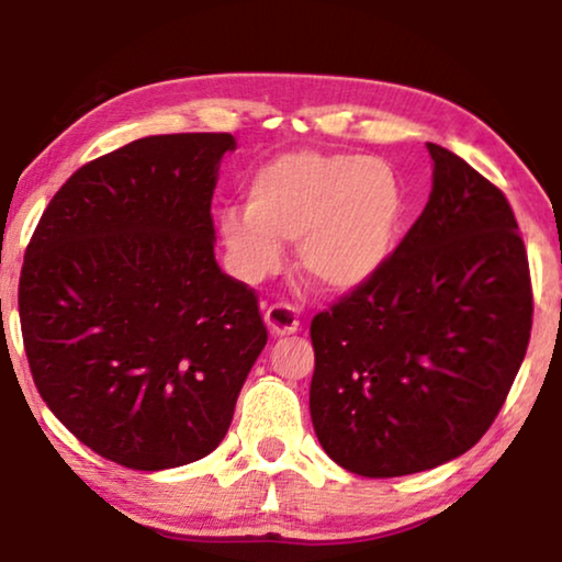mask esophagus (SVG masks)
<instances>
[{
  "label": "esophagus",
  "instance_id": "obj_1",
  "mask_svg": "<svg viewBox=\"0 0 562 562\" xmlns=\"http://www.w3.org/2000/svg\"><path fill=\"white\" fill-rule=\"evenodd\" d=\"M265 322L274 337L295 334L297 326H301V318H297V308L293 303H272L265 311Z\"/></svg>",
  "mask_w": 562,
  "mask_h": 562
}]
</instances>
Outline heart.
I'll return each instance as SVG.
<instances>
[{
  "label": "heart",
  "mask_w": 562,
  "mask_h": 562,
  "mask_svg": "<svg viewBox=\"0 0 562 562\" xmlns=\"http://www.w3.org/2000/svg\"><path fill=\"white\" fill-rule=\"evenodd\" d=\"M246 196L248 207L217 217L238 274L261 282L282 267V244L297 240L305 274L329 290L366 285L386 267L407 210L396 170L352 153L280 155L251 176Z\"/></svg>",
  "instance_id": "heart-1"
}]
</instances>
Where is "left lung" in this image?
<instances>
[{
  "mask_svg": "<svg viewBox=\"0 0 562 562\" xmlns=\"http://www.w3.org/2000/svg\"><path fill=\"white\" fill-rule=\"evenodd\" d=\"M432 191L386 267L311 322V420L360 477L470 451L527 355L529 259L503 191L428 142Z\"/></svg>",
  "mask_w": 562,
  "mask_h": 562,
  "instance_id": "obj_1",
  "label": "left lung"
}]
</instances>
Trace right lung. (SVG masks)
<instances>
[{
	"instance_id": "right-lung-1",
	"label": "right lung",
	"mask_w": 562,
	"mask_h": 562,
	"mask_svg": "<svg viewBox=\"0 0 562 562\" xmlns=\"http://www.w3.org/2000/svg\"><path fill=\"white\" fill-rule=\"evenodd\" d=\"M233 134H158L56 191L20 272L35 389L64 428L139 472L207 457L267 345L257 293L215 261L212 191Z\"/></svg>"
}]
</instances>
